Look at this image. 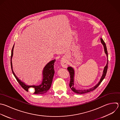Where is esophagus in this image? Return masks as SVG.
I'll list each match as a JSON object with an SVG mask.
<instances>
[{
	"label": "esophagus",
	"instance_id": "1",
	"mask_svg": "<svg viewBox=\"0 0 120 120\" xmlns=\"http://www.w3.org/2000/svg\"><path fill=\"white\" fill-rule=\"evenodd\" d=\"M61 65L64 68H67L68 67V62L67 60L66 59H65V58L62 59V60H61Z\"/></svg>",
	"mask_w": 120,
	"mask_h": 120
}]
</instances>
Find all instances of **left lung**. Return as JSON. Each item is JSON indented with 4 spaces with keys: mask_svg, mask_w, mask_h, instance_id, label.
<instances>
[{
    "mask_svg": "<svg viewBox=\"0 0 120 120\" xmlns=\"http://www.w3.org/2000/svg\"><path fill=\"white\" fill-rule=\"evenodd\" d=\"M100 41L102 43V44L103 45V46H104V51L105 52L106 55L107 57V63L106 64V66L104 67V70H103V74L102 75L100 79V81H99V82H98V83H97L95 86H94L93 87H92L90 89H86V90H81V89H76L75 87H74V77H75V70L74 69L71 67H68V72H69L70 74V83H69V86L70 87V88L71 89V90L75 93H77V94H84V93H86L89 92H90L91 91H92L93 90H94L95 89H96L98 86V85L100 84V83L102 82V81L103 80V79L105 78L106 72H107V68H108V53H107V49H106V45L105 44V43L104 42V40H103L102 38H100Z\"/></svg>",
    "mask_w": 120,
    "mask_h": 120,
    "instance_id": "left-lung-1",
    "label": "left lung"
}]
</instances>
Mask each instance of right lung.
I'll use <instances>...</instances> for the list:
<instances>
[{"label":"right lung","mask_w":120,"mask_h":120,"mask_svg":"<svg viewBox=\"0 0 120 120\" xmlns=\"http://www.w3.org/2000/svg\"><path fill=\"white\" fill-rule=\"evenodd\" d=\"M14 45L11 53V68L12 70V72L16 79L20 84V85L27 91H28V90L30 88H33L34 89L35 92L34 94H42L46 93L50 88L52 83V82L53 77L54 74V62H55V60H52L49 62H48L46 66L44 67V69L43 70V79L42 83L38 85H28L26 84L24 82H22L21 80H20L15 75L14 72L13 70V66H12V59L13 56V51L14 48Z\"/></svg>","instance_id":"1"}]
</instances>
